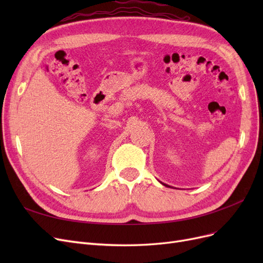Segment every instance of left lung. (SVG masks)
Segmentation results:
<instances>
[{
  "mask_svg": "<svg viewBox=\"0 0 263 263\" xmlns=\"http://www.w3.org/2000/svg\"><path fill=\"white\" fill-rule=\"evenodd\" d=\"M163 185H165V186H168V185H166V184H163Z\"/></svg>",
  "mask_w": 263,
  "mask_h": 263,
  "instance_id": "1",
  "label": "left lung"
}]
</instances>
